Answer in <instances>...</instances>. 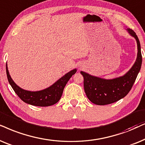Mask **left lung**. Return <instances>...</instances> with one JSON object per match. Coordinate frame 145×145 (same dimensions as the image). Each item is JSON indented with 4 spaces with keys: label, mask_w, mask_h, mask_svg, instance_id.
I'll use <instances>...</instances> for the list:
<instances>
[{
    "label": "left lung",
    "mask_w": 145,
    "mask_h": 145,
    "mask_svg": "<svg viewBox=\"0 0 145 145\" xmlns=\"http://www.w3.org/2000/svg\"><path fill=\"white\" fill-rule=\"evenodd\" d=\"M127 31L137 40L138 53L136 61L126 74L113 80H105L84 71L80 72L84 79L85 92L93 103L105 105L119 101L129 93L135 82L142 64L140 44L135 32L130 28Z\"/></svg>",
    "instance_id": "obj_1"
}]
</instances>
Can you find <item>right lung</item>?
<instances>
[{"label": "right lung", "mask_w": 145, "mask_h": 145, "mask_svg": "<svg viewBox=\"0 0 145 145\" xmlns=\"http://www.w3.org/2000/svg\"><path fill=\"white\" fill-rule=\"evenodd\" d=\"M7 78L9 84L12 86L13 90L17 94V95L25 103L34 106L39 107H47L54 105L59 101L62 95V93L65 85L73 75L76 74V69H73L67 73L52 86L45 89L44 90L38 91H30L20 88L14 82L10 76L8 70L7 63L6 64Z\"/></svg>", "instance_id": "1"}]
</instances>
